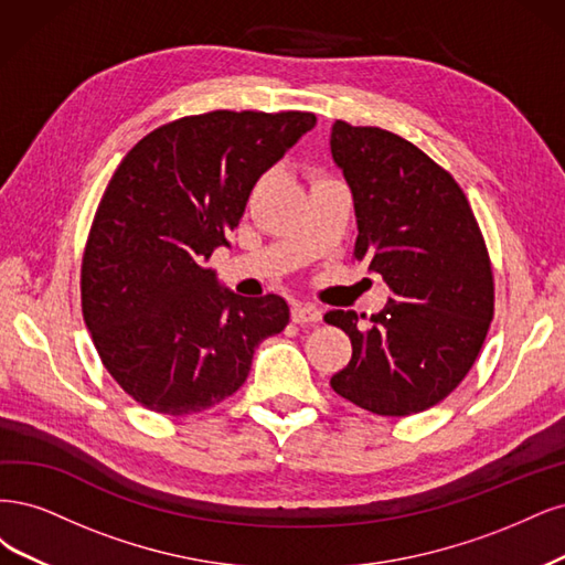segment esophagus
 <instances>
[{
    "instance_id": "1",
    "label": "esophagus",
    "mask_w": 565,
    "mask_h": 565,
    "mask_svg": "<svg viewBox=\"0 0 565 565\" xmlns=\"http://www.w3.org/2000/svg\"><path fill=\"white\" fill-rule=\"evenodd\" d=\"M290 319H294V323H317L321 321V312L312 305L294 302V307H290Z\"/></svg>"
}]
</instances>
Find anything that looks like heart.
<instances>
[{"label": "heart", "mask_w": 565, "mask_h": 565, "mask_svg": "<svg viewBox=\"0 0 565 565\" xmlns=\"http://www.w3.org/2000/svg\"><path fill=\"white\" fill-rule=\"evenodd\" d=\"M317 180H319V178H317Z\"/></svg>", "instance_id": "1"}]
</instances>
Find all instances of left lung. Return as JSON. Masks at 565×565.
I'll list each match as a JSON object with an SVG mask.
<instances>
[{
    "label": "left lung",
    "mask_w": 565,
    "mask_h": 565,
    "mask_svg": "<svg viewBox=\"0 0 565 565\" xmlns=\"http://www.w3.org/2000/svg\"><path fill=\"white\" fill-rule=\"evenodd\" d=\"M331 152L352 188L354 260L387 281L377 315L333 309L323 321L352 340L331 387L375 415L423 413L460 385L495 312L493 265L455 178L380 126L338 119Z\"/></svg>",
    "instance_id": "left-lung-1"
}]
</instances>
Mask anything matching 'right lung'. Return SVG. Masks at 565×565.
I'll return each mask as SVG.
<instances>
[{
  "instance_id": "obj_1",
  "label": "right lung",
  "mask_w": 565,
  "mask_h": 565,
  "mask_svg": "<svg viewBox=\"0 0 565 565\" xmlns=\"http://www.w3.org/2000/svg\"><path fill=\"white\" fill-rule=\"evenodd\" d=\"M315 124L298 110H213L159 126L121 159L84 246L82 315L140 406L180 417L221 404L258 344L286 329L284 298L221 290L206 260L258 178Z\"/></svg>"
}]
</instances>
